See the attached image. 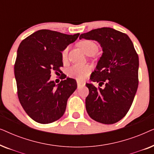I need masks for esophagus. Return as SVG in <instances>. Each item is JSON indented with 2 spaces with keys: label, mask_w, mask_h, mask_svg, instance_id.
Masks as SVG:
<instances>
[{
  "label": "esophagus",
  "mask_w": 154,
  "mask_h": 154,
  "mask_svg": "<svg viewBox=\"0 0 154 154\" xmlns=\"http://www.w3.org/2000/svg\"><path fill=\"white\" fill-rule=\"evenodd\" d=\"M85 82H83V81H77V85H78V88H81V87H83V86L85 85Z\"/></svg>",
  "instance_id": "obj_1"
}]
</instances>
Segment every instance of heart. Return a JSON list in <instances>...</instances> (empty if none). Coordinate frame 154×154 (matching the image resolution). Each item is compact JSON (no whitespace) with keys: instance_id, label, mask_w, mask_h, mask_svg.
<instances>
[{"instance_id":"1","label":"heart","mask_w":154,"mask_h":154,"mask_svg":"<svg viewBox=\"0 0 154 154\" xmlns=\"http://www.w3.org/2000/svg\"><path fill=\"white\" fill-rule=\"evenodd\" d=\"M79 46L85 54H88L91 52H97L98 50V47L96 45V43L93 41H90V40H85V41H81L79 43ZM67 50H68V49L66 48L62 52V57L63 60H66L67 56ZM89 71V66H82V65H73V66L68 69L67 73H68L69 76L81 80L85 79L87 76Z\"/></svg>"}]
</instances>
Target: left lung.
<instances>
[{
  "instance_id": "1",
  "label": "left lung",
  "mask_w": 154,
  "mask_h": 154,
  "mask_svg": "<svg viewBox=\"0 0 154 154\" xmlns=\"http://www.w3.org/2000/svg\"><path fill=\"white\" fill-rule=\"evenodd\" d=\"M79 38L97 41L103 51L90 80L104 86L85 84L88 115L103 124L117 123L127 114L138 88L139 57L133 43L127 34L109 27L82 33Z\"/></svg>"
}]
</instances>
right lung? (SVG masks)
Returning <instances> with one entry per match:
<instances>
[{"instance_id": "obj_1", "label": "right lung", "mask_w": 154, "mask_h": 154, "mask_svg": "<svg viewBox=\"0 0 154 154\" xmlns=\"http://www.w3.org/2000/svg\"><path fill=\"white\" fill-rule=\"evenodd\" d=\"M79 35L42 29L19 46L14 67L18 98L29 116L37 123L47 124L60 119L69 97L77 88L75 80L66 75L57 85L50 76L52 71H61L62 52Z\"/></svg>"}]
</instances>
